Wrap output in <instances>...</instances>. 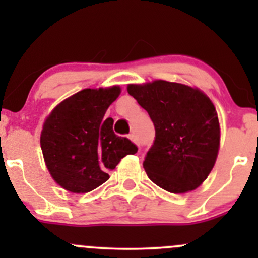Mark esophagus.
<instances>
[{
	"instance_id": "1",
	"label": "esophagus",
	"mask_w": 258,
	"mask_h": 258,
	"mask_svg": "<svg viewBox=\"0 0 258 258\" xmlns=\"http://www.w3.org/2000/svg\"><path fill=\"white\" fill-rule=\"evenodd\" d=\"M130 139H131V140H132V141H134V142H135V144H136V145H140V141H139V137H137V136H136V135H135V134H131V135H130Z\"/></svg>"
}]
</instances>
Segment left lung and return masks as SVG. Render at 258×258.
Here are the masks:
<instances>
[{"label": "left lung", "instance_id": "obj_1", "mask_svg": "<svg viewBox=\"0 0 258 258\" xmlns=\"http://www.w3.org/2000/svg\"><path fill=\"white\" fill-rule=\"evenodd\" d=\"M127 91L155 126V141L144 161L151 181L172 194L197 188L213 168L220 146V123L210 98L196 88L161 80L128 85Z\"/></svg>", "mask_w": 258, "mask_h": 258}]
</instances>
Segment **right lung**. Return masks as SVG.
Here are the masks:
<instances>
[{"instance_id": "1", "label": "right lung", "mask_w": 258, "mask_h": 258, "mask_svg": "<svg viewBox=\"0 0 258 258\" xmlns=\"http://www.w3.org/2000/svg\"><path fill=\"white\" fill-rule=\"evenodd\" d=\"M119 87L86 90L59 103L41 132V148L54 181L74 194H86L105 183L126 155L137 146L113 132V119L103 118L118 97Z\"/></svg>"}]
</instances>
